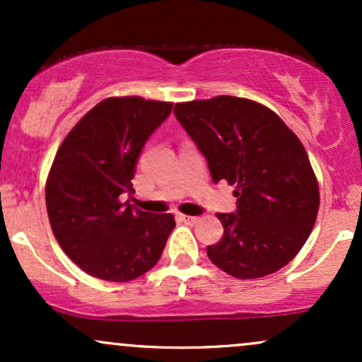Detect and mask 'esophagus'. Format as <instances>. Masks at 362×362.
Wrapping results in <instances>:
<instances>
[{
    "label": "esophagus",
    "instance_id": "esophagus-1",
    "mask_svg": "<svg viewBox=\"0 0 362 362\" xmlns=\"http://www.w3.org/2000/svg\"><path fill=\"white\" fill-rule=\"evenodd\" d=\"M180 219H182V221H184L185 224H195V223H199L197 216H185V214H180Z\"/></svg>",
    "mask_w": 362,
    "mask_h": 362
}]
</instances>
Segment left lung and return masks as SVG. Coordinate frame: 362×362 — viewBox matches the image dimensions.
Masks as SVG:
<instances>
[{
	"label": "left lung",
	"mask_w": 362,
	"mask_h": 362,
	"mask_svg": "<svg viewBox=\"0 0 362 362\" xmlns=\"http://www.w3.org/2000/svg\"><path fill=\"white\" fill-rule=\"evenodd\" d=\"M178 122L209 165L213 182L233 185L238 209L218 213L223 238L207 257L236 279H259L289 264L317 221L318 180L306 149L276 112L219 95L175 103Z\"/></svg>",
	"instance_id": "left-lung-1"
}]
</instances>
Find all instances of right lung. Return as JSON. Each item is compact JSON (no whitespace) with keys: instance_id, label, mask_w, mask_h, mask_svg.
<instances>
[{"instance_id":"1","label":"right lung","mask_w":362,"mask_h":362,"mask_svg":"<svg viewBox=\"0 0 362 362\" xmlns=\"http://www.w3.org/2000/svg\"><path fill=\"white\" fill-rule=\"evenodd\" d=\"M172 102L110 97L86 112L57 149L45 206L57 243L81 271L127 282L156 265L175 228L173 214L122 202L132 194L141 149L168 117Z\"/></svg>"}]
</instances>
